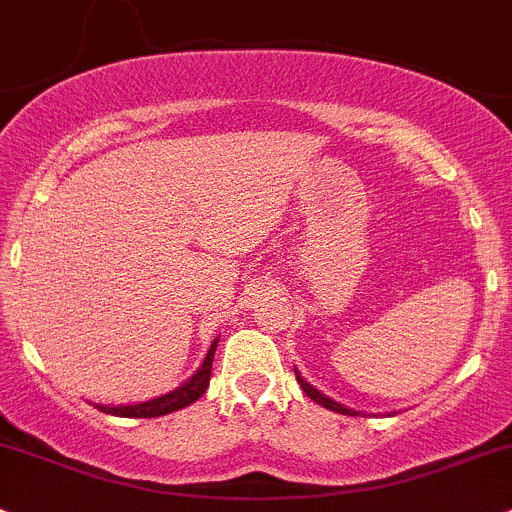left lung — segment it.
Here are the masks:
<instances>
[{"mask_svg":"<svg viewBox=\"0 0 512 512\" xmlns=\"http://www.w3.org/2000/svg\"><path fill=\"white\" fill-rule=\"evenodd\" d=\"M295 379H298V384H300V389H303L305 394H308L310 399H313V402H318L320 407H325V409H330V412H337V414H347V416H355L357 412H352V409H347V407H342V404H337V402H333V399L330 397H325V394H320L318 389L315 387H310L308 382H305L303 377H300L298 374V370H295Z\"/></svg>","mask_w":512,"mask_h":512,"instance_id":"left-lung-1","label":"left lung"}]
</instances>
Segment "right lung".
Listing matches in <instances>:
<instances>
[{"label":"right lung","mask_w":512,"mask_h":512,"mask_svg":"<svg viewBox=\"0 0 512 512\" xmlns=\"http://www.w3.org/2000/svg\"><path fill=\"white\" fill-rule=\"evenodd\" d=\"M214 350H217V340H214L212 347H209L207 357H204L202 367H199L197 374H192V379L184 382L182 387L175 389V392L162 394V397L150 399V402L130 404V407H98V409L105 414L125 416V419H152V416H165L170 412H177V409L189 407V404H194L204 392H207L209 377H212Z\"/></svg>","instance_id":"1"}]
</instances>
